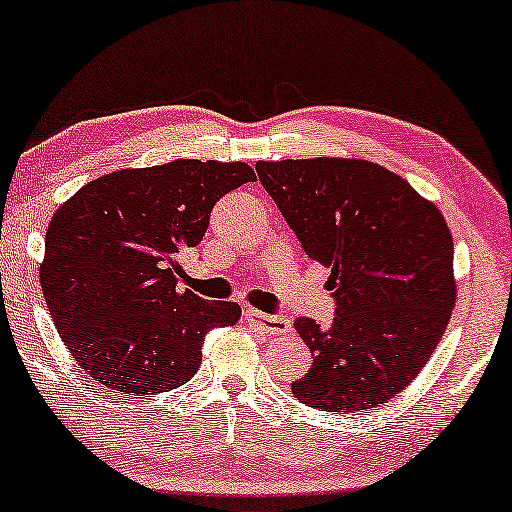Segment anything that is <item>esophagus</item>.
<instances>
[{"mask_svg":"<svg viewBox=\"0 0 512 512\" xmlns=\"http://www.w3.org/2000/svg\"><path fill=\"white\" fill-rule=\"evenodd\" d=\"M244 319H247L249 324H254L256 328H261L263 333H277V335L291 333V319L284 317V314H265L258 310H244Z\"/></svg>","mask_w":512,"mask_h":512,"instance_id":"esophagus-1","label":"esophagus"}]
</instances>
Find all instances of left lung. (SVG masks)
I'll return each instance as SVG.
<instances>
[{
    "instance_id": "left-lung-1",
    "label": "left lung",
    "mask_w": 512,
    "mask_h": 512,
    "mask_svg": "<svg viewBox=\"0 0 512 512\" xmlns=\"http://www.w3.org/2000/svg\"><path fill=\"white\" fill-rule=\"evenodd\" d=\"M258 179L312 261L331 268V328L298 317L312 352L291 384L300 403L356 412L419 375L454 307V244L436 205L368 160L256 163Z\"/></svg>"
}]
</instances>
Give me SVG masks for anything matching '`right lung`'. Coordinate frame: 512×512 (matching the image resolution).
Listing matches in <instances>:
<instances>
[{
	"mask_svg": "<svg viewBox=\"0 0 512 512\" xmlns=\"http://www.w3.org/2000/svg\"><path fill=\"white\" fill-rule=\"evenodd\" d=\"M247 163L174 160L90 181L53 214L39 279L79 366L118 394H160L198 373L209 328L240 305L177 286L219 198L254 181Z\"/></svg>",
	"mask_w": 512,
	"mask_h": 512,
	"instance_id": "add662e5",
	"label": "right lung"
}]
</instances>
